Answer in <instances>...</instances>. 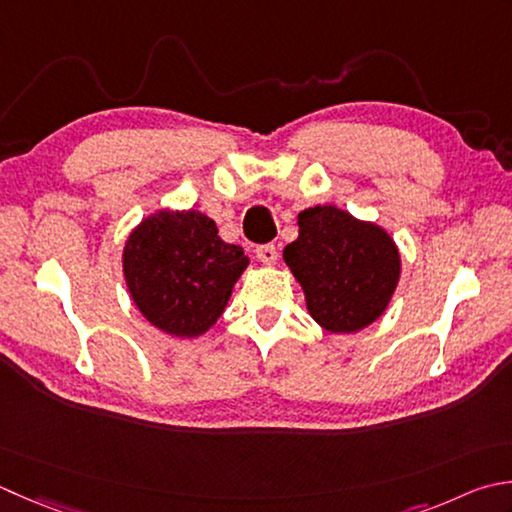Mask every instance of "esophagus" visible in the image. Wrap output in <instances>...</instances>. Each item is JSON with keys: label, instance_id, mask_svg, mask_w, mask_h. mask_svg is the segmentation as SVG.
Segmentation results:
<instances>
[{"label": "esophagus", "instance_id": "obj_1", "mask_svg": "<svg viewBox=\"0 0 512 512\" xmlns=\"http://www.w3.org/2000/svg\"><path fill=\"white\" fill-rule=\"evenodd\" d=\"M257 259L262 264H266V266H270V264H275L277 262V257H279V253H277V248L273 246V244H262V246H257Z\"/></svg>", "mask_w": 512, "mask_h": 512}]
</instances>
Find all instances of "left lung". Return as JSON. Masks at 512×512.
I'll return each mask as SVG.
<instances>
[{"label":"left lung","mask_w":512,"mask_h":512,"mask_svg":"<svg viewBox=\"0 0 512 512\" xmlns=\"http://www.w3.org/2000/svg\"><path fill=\"white\" fill-rule=\"evenodd\" d=\"M297 224L299 237L284 248V262L304 288L310 317L328 333L373 324L402 273L393 237L330 204L302 210Z\"/></svg>","instance_id":"obj_1"}]
</instances>
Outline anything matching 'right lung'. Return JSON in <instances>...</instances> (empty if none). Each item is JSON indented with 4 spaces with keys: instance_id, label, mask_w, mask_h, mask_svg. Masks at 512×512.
Instances as JSON below:
<instances>
[{
    "instance_id": "right-lung-1",
    "label": "right lung",
    "mask_w": 512,
    "mask_h": 512,
    "mask_svg": "<svg viewBox=\"0 0 512 512\" xmlns=\"http://www.w3.org/2000/svg\"><path fill=\"white\" fill-rule=\"evenodd\" d=\"M124 277L150 324L173 337H199L222 317L248 266L242 246L226 244L199 210H157L128 235Z\"/></svg>"
}]
</instances>
